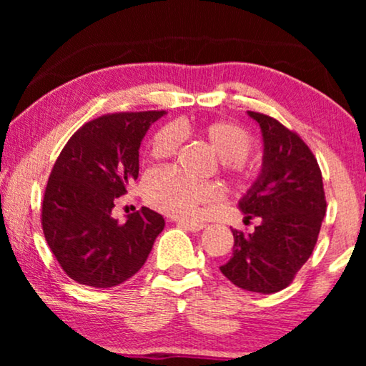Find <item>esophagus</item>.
<instances>
[{
  "mask_svg": "<svg viewBox=\"0 0 366 366\" xmlns=\"http://www.w3.org/2000/svg\"><path fill=\"white\" fill-rule=\"evenodd\" d=\"M178 224H182V227L192 229V232H202L203 228H207V224L202 223V222H192V219H177Z\"/></svg>",
  "mask_w": 366,
  "mask_h": 366,
  "instance_id": "34e87169",
  "label": "esophagus"
}]
</instances>
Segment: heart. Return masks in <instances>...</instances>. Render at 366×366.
<instances>
[{
    "label": "heart",
    "instance_id": "obj_1",
    "mask_svg": "<svg viewBox=\"0 0 366 366\" xmlns=\"http://www.w3.org/2000/svg\"><path fill=\"white\" fill-rule=\"evenodd\" d=\"M193 133L213 149L219 158L222 169L238 184H247L253 178V168L247 162L253 148V138L247 129L229 122H212L198 127L178 124L167 127L154 134L149 153L154 159L169 158L177 152L179 134ZM144 199L159 212L174 217H193L202 207H213L222 202L223 192L214 183H193L172 169H153L143 183Z\"/></svg>",
    "mask_w": 366,
    "mask_h": 366
}]
</instances>
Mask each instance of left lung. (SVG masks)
<instances>
[{
	"label": "left lung",
	"mask_w": 366,
	"mask_h": 366,
	"mask_svg": "<svg viewBox=\"0 0 366 366\" xmlns=\"http://www.w3.org/2000/svg\"><path fill=\"white\" fill-rule=\"evenodd\" d=\"M263 139L262 169L238 202L253 233L232 229L233 254L219 269L238 288L277 293L287 288L317 244L327 199L317 158L297 133L267 114L248 112Z\"/></svg>",
	"instance_id": "8db88e82"
}]
</instances>
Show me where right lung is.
Listing matches in <instances>:
<instances>
[{
  "instance_id": "obj_1",
  "label": "right lung",
  "mask_w": 366,
  "mask_h": 366,
  "mask_svg": "<svg viewBox=\"0 0 366 366\" xmlns=\"http://www.w3.org/2000/svg\"><path fill=\"white\" fill-rule=\"evenodd\" d=\"M167 112L118 113L78 129L49 174L43 198V233L64 273L93 288H112L147 262L164 228L159 213L143 207L119 223L114 198L138 178L139 147Z\"/></svg>"
}]
</instances>
